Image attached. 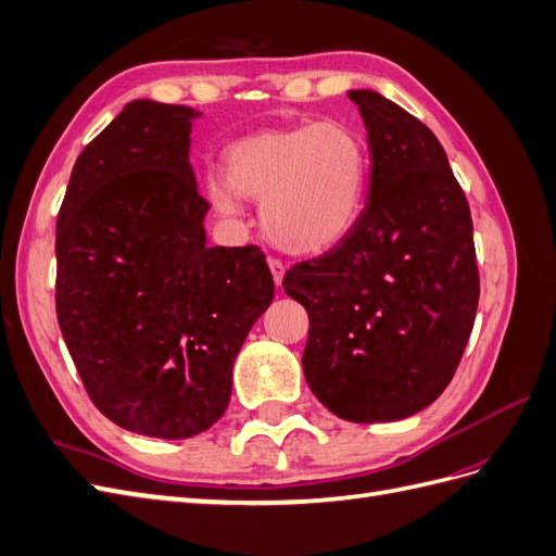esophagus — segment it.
<instances>
[{"label": "esophagus", "mask_w": 556, "mask_h": 556, "mask_svg": "<svg viewBox=\"0 0 556 556\" xmlns=\"http://www.w3.org/2000/svg\"><path fill=\"white\" fill-rule=\"evenodd\" d=\"M268 268H271V276L276 280V285H282L285 278V264L280 260H268Z\"/></svg>", "instance_id": "34e87169"}]
</instances>
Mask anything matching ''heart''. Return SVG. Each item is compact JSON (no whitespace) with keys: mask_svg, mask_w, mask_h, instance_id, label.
<instances>
[{"mask_svg":"<svg viewBox=\"0 0 556 556\" xmlns=\"http://www.w3.org/2000/svg\"><path fill=\"white\" fill-rule=\"evenodd\" d=\"M371 155L343 123L262 129L225 150V180H208V197L227 215L241 197L264 199L262 225L280 250L323 255L355 231L364 213Z\"/></svg>","mask_w":556,"mask_h":556,"instance_id":"heart-1","label":"heart"}]
</instances>
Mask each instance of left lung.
I'll use <instances>...</instances> for the list:
<instances>
[{
    "label": "left lung",
    "mask_w": 556,
    "mask_h": 556,
    "mask_svg": "<svg viewBox=\"0 0 556 556\" xmlns=\"http://www.w3.org/2000/svg\"><path fill=\"white\" fill-rule=\"evenodd\" d=\"M371 176L355 231L282 288L306 308L304 376L348 422L425 410L457 371L478 311L473 220L433 131L376 90H350Z\"/></svg>",
    "instance_id": "left-lung-1"
}]
</instances>
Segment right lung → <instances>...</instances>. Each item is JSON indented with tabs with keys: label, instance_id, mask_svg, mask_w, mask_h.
Wrapping results in <instances>:
<instances>
[{
	"label": "right lung",
	"instance_id": "1",
	"mask_svg": "<svg viewBox=\"0 0 556 556\" xmlns=\"http://www.w3.org/2000/svg\"><path fill=\"white\" fill-rule=\"evenodd\" d=\"M190 106L134 99L78 155L58 215V323L94 406L182 441L227 410L233 359L274 301L257 245L208 248Z\"/></svg>",
	"mask_w": 556,
	"mask_h": 556
}]
</instances>
